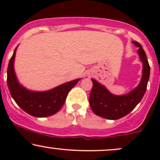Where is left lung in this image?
Segmentation results:
<instances>
[{"instance_id": "left-lung-1", "label": "left lung", "mask_w": 160, "mask_h": 160, "mask_svg": "<svg viewBox=\"0 0 160 160\" xmlns=\"http://www.w3.org/2000/svg\"><path fill=\"white\" fill-rule=\"evenodd\" d=\"M137 47L138 53L143 63L142 78L137 87L126 95H115L105 86L92 79L93 82L89 102L95 114L108 120H118L129 113L141 102L147 89L150 78V65L146 53L136 41H132Z\"/></svg>"}]
</instances>
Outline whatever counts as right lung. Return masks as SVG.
Here are the masks:
<instances>
[{
  "label": "right lung",
  "instance_id": "add662e5",
  "mask_svg": "<svg viewBox=\"0 0 160 160\" xmlns=\"http://www.w3.org/2000/svg\"><path fill=\"white\" fill-rule=\"evenodd\" d=\"M18 46L9 62L7 68V86L12 98L24 111L36 117L52 116L65 104L69 91L80 79L65 82L47 91L28 90L19 83L14 70V60Z\"/></svg>",
  "mask_w": 160,
  "mask_h": 160
}]
</instances>
